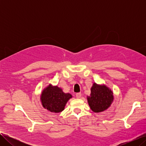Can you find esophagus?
Returning a JSON list of instances; mask_svg holds the SVG:
<instances>
[{
    "mask_svg": "<svg viewBox=\"0 0 146 146\" xmlns=\"http://www.w3.org/2000/svg\"><path fill=\"white\" fill-rule=\"evenodd\" d=\"M81 96H82V94L80 92H77V93L76 94V97L77 98H80Z\"/></svg>",
    "mask_w": 146,
    "mask_h": 146,
    "instance_id": "esophagus-1",
    "label": "esophagus"
}]
</instances>
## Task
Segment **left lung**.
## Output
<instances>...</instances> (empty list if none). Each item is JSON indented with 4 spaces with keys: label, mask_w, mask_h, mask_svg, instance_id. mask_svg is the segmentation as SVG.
Segmentation results:
<instances>
[{
    "label": "left lung",
    "mask_w": 146,
    "mask_h": 146,
    "mask_svg": "<svg viewBox=\"0 0 146 146\" xmlns=\"http://www.w3.org/2000/svg\"><path fill=\"white\" fill-rule=\"evenodd\" d=\"M113 93L111 90L105 85L94 83L91 88L90 96L87 98L92 111L99 113L107 110L113 101Z\"/></svg>",
    "instance_id": "left-lung-1"
}]
</instances>
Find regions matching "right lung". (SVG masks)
I'll return each mask as SVG.
<instances>
[{
	"label": "right lung",
	"instance_id": "add662e5",
	"mask_svg": "<svg viewBox=\"0 0 146 146\" xmlns=\"http://www.w3.org/2000/svg\"><path fill=\"white\" fill-rule=\"evenodd\" d=\"M70 98H72L71 94L64 93L60 88L51 85L43 90L41 96L43 107L53 113L62 111Z\"/></svg>",
	"mask_w": 146,
	"mask_h": 146
}]
</instances>
